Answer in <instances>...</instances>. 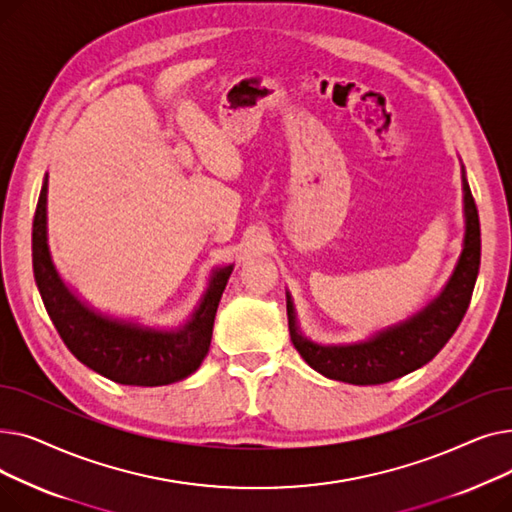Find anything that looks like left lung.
Here are the masks:
<instances>
[{"instance_id":"1","label":"left lung","mask_w":512,"mask_h":512,"mask_svg":"<svg viewBox=\"0 0 512 512\" xmlns=\"http://www.w3.org/2000/svg\"><path fill=\"white\" fill-rule=\"evenodd\" d=\"M463 193L465 240L459 263L438 297L402 324L375 332L355 344H317L299 332L294 305L286 292L290 340L315 371L330 380L355 386L386 384L423 367L442 351L469 309L481 259L479 215L465 170Z\"/></svg>"}]
</instances>
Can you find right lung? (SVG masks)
<instances>
[{"instance_id":"obj_1","label":"right lung","mask_w":512,"mask_h":512,"mask_svg":"<svg viewBox=\"0 0 512 512\" xmlns=\"http://www.w3.org/2000/svg\"><path fill=\"white\" fill-rule=\"evenodd\" d=\"M234 265L213 270L191 319L178 330H155L101 315L64 284L47 247V176L33 220V272L43 305L68 351L103 378L126 386H166L195 373L213 334V319Z\"/></svg>"}]
</instances>
